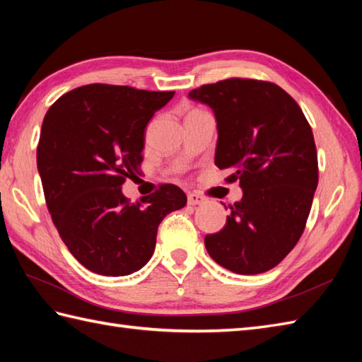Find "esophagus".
<instances>
[{
  "mask_svg": "<svg viewBox=\"0 0 362 362\" xmlns=\"http://www.w3.org/2000/svg\"><path fill=\"white\" fill-rule=\"evenodd\" d=\"M205 204V199L202 196H199L196 193H189L188 194V205H202Z\"/></svg>",
  "mask_w": 362,
  "mask_h": 362,
  "instance_id": "obj_1",
  "label": "esophagus"
}]
</instances>
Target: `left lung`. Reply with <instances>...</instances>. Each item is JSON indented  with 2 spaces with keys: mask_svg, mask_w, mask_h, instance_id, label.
Returning <instances> with one entry per match:
<instances>
[{
  "mask_svg": "<svg viewBox=\"0 0 362 362\" xmlns=\"http://www.w3.org/2000/svg\"><path fill=\"white\" fill-rule=\"evenodd\" d=\"M216 118L214 165L240 180L221 232L205 236L209 255L235 274L275 267L303 233L317 188L313 130L298 104L271 82L227 79L191 90Z\"/></svg>",
  "mask_w": 362,
  "mask_h": 362,
  "instance_id": "8db88e82",
  "label": "left lung"
}]
</instances>
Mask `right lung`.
<instances>
[{
    "instance_id": "right-lung-1",
    "label": "right lung",
    "mask_w": 362,
    "mask_h": 362,
    "mask_svg": "<svg viewBox=\"0 0 362 362\" xmlns=\"http://www.w3.org/2000/svg\"><path fill=\"white\" fill-rule=\"evenodd\" d=\"M173 96L91 83L60 96L45 115L37 168L46 205L68 250L91 272L140 271L156 249L160 222L187 204L171 183L143 204H130L121 188L138 173L146 126Z\"/></svg>"
}]
</instances>
